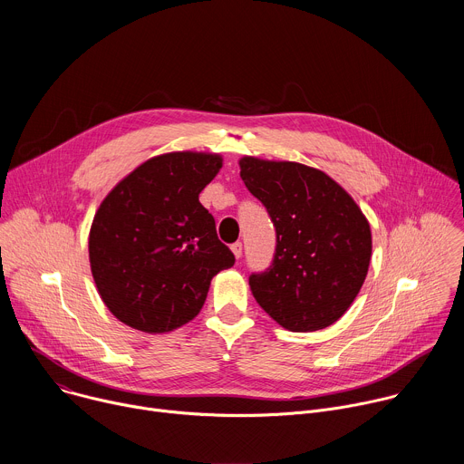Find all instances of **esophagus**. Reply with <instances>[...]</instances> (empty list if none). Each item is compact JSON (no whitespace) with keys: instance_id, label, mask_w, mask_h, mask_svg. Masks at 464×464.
I'll list each match as a JSON object with an SVG mask.
<instances>
[{"instance_id":"esophagus-1","label":"esophagus","mask_w":464,"mask_h":464,"mask_svg":"<svg viewBox=\"0 0 464 464\" xmlns=\"http://www.w3.org/2000/svg\"><path fill=\"white\" fill-rule=\"evenodd\" d=\"M231 251H233V255H235L237 258H240V256H242V244H240V242H235V244L231 246Z\"/></svg>"}]
</instances>
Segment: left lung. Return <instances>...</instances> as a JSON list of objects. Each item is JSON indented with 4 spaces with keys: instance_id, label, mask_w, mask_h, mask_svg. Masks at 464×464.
Masks as SVG:
<instances>
[{
    "instance_id": "8db88e82",
    "label": "left lung",
    "mask_w": 464,
    "mask_h": 464,
    "mask_svg": "<svg viewBox=\"0 0 464 464\" xmlns=\"http://www.w3.org/2000/svg\"><path fill=\"white\" fill-rule=\"evenodd\" d=\"M238 165L277 231L272 268L249 277L255 301L292 333L336 323L369 272V220L353 196L319 169L255 156L240 158Z\"/></svg>"
}]
</instances>
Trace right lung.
<instances>
[{"label": "right lung", "mask_w": 464, "mask_h": 464, "mask_svg": "<svg viewBox=\"0 0 464 464\" xmlns=\"http://www.w3.org/2000/svg\"><path fill=\"white\" fill-rule=\"evenodd\" d=\"M222 165L211 152L160 154L101 202L88 237L90 268L121 323L147 334L172 333L200 314L213 277L235 264L200 204Z\"/></svg>", "instance_id": "1"}]
</instances>
